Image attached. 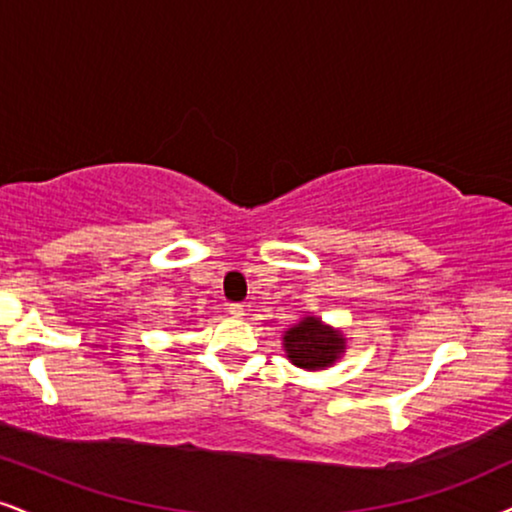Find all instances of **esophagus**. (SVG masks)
I'll return each mask as SVG.
<instances>
[{
	"instance_id": "esophagus-1",
	"label": "esophagus",
	"mask_w": 512,
	"mask_h": 512,
	"mask_svg": "<svg viewBox=\"0 0 512 512\" xmlns=\"http://www.w3.org/2000/svg\"><path fill=\"white\" fill-rule=\"evenodd\" d=\"M244 313V304H227V315H232V318H244Z\"/></svg>"
}]
</instances>
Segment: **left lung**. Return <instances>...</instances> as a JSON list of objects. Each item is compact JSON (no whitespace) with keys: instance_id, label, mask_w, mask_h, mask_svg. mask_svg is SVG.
<instances>
[{"instance_id":"left-lung-1","label":"left lung","mask_w":512,"mask_h":512,"mask_svg":"<svg viewBox=\"0 0 512 512\" xmlns=\"http://www.w3.org/2000/svg\"><path fill=\"white\" fill-rule=\"evenodd\" d=\"M282 346L296 368L325 370L342 358L346 337L334 327L325 325L320 318L306 315L282 334Z\"/></svg>"}]
</instances>
